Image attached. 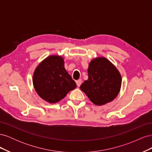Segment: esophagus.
<instances>
[{"instance_id": "1", "label": "esophagus", "mask_w": 152, "mask_h": 152, "mask_svg": "<svg viewBox=\"0 0 152 152\" xmlns=\"http://www.w3.org/2000/svg\"><path fill=\"white\" fill-rule=\"evenodd\" d=\"M82 81L81 79H79L78 80H77V81H76L77 86L78 87H80V85H81V84H82Z\"/></svg>"}]
</instances>
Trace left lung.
I'll list each match as a JSON object with an SVG mask.
<instances>
[{
	"label": "left lung",
	"instance_id": "8db88e82",
	"mask_svg": "<svg viewBox=\"0 0 152 152\" xmlns=\"http://www.w3.org/2000/svg\"><path fill=\"white\" fill-rule=\"evenodd\" d=\"M88 79L80 88L94 104L101 106L112 102L118 94L122 77L117 68L104 57L92 60L88 70Z\"/></svg>",
	"mask_w": 152,
	"mask_h": 152
}]
</instances>
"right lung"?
Segmentation results:
<instances>
[{
  "mask_svg": "<svg viewBox=\"0 0 152 152\" xmlns=\"http://www.w3.org/2000/svg\"><path fill=\"white\" fill-rule=\"evenodd\" d=\"M33 84L40 97L50 103H56L76 88L75 82L65 70L60 56H49L35 68Z\"/></svg>",
  "mask_w": 152,
  "mask_h": 152,
  "instance_id": "add662e5",
  "label": "right lung"
}]
</instances>
